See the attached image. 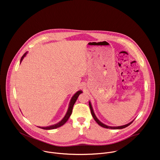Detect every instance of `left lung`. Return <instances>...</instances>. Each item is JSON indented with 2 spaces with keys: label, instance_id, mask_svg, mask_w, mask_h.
Segmentation results:
<instances>
[{
  "label": "left lung",
  "instance_id": "8db88e82",
  "mask_svg": "<svg viewBox=\"0 0 160 160\" xmlns=\"http://www.w3.org/2000/svg\"><path fill=\"white\" fill-rule=\"evenodd\" d=\"M89 107H90V111H91V113H92V115L93 117V118H94V120H95V122L100 125L102 127H103V128H108V129H113V130H117V129H123V128H125L126 127H127L128 126H129L130 124H132L133 123V122L134 121V120L133 121H132L131 122H130L128 124H126L125 125H122V126H119V127H110V126H108L104 123H103L102 122H101L98 119V118L96 117L95 113H94V111H93V107H92V105L91 104V102L90 101H89Z\"/></svg>",
  "mask_w": 160,
  "mask_h": 160
}]
</instances>
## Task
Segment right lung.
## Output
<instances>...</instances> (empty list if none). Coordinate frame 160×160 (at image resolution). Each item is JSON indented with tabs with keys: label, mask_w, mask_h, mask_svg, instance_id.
Wrapping results in <instances>:
<instances>
[{
	"label": "right lung",
	"mask_w": 160,
	"mask_h": 160,
	"mask_svg": "<svg viewBox=\"0 0 160 160\" xmlns=\"http://www.w3.org/2000/svg\"><path fill=\"white\" fill-rule=\"evenodd\" d=\"M28 53V52H25L23 55L21 59H20V64L21 63L22 61L23 60V59L24 58V57L27 55V54ZM82 93V90H79L77 92H76L72 97L70 101V103H69V105H68V110H67V112L65 114V115L64 116V117L63 118V119L60 121L58 123H56V124H54V125H50V126H48V127H38V128H42V129H43V130H53V129H55V128H57L58 127H62V125H63L67 122V120H68L69 117H70L71 114H72V109H73V105L75 103V102L77 101L78 96L80 94H81Z\"/></svg>",
	"instance_id": "1"
}]
</instances>
